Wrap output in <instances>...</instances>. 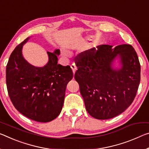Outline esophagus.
<instances>
[{
    "label": "esophagus",
    "mask_w": 149,
    "mask_h": 149,
    "mask_svg": "<svg viewBox=\"0 0 149 149\" xmlns=\"http://www.w3.org/2000/svg\"><path fill=\"white\" fill-rule=\"evenodd\" d=\"M71 68L72 69L73 73H74V74L77 70V67H76V65H75V63H72V64L71 65Z\"/></svg>",
    "instance_id": "1"
}]
</instances>
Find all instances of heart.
<instances>
[{
	"mask_svg": "<svg viewBox=\"0 0 149 149\" xmlns=\"http://www.w3.org/2000/svg\"><path fill=\"white\" fill-rule=\"evenodd\" d=\"M63 54H64V55H67V53H66V52H63Z\"/></svg>",
	"mask_w": 149,
	"mask_h": 149,
	"instance_id": "obj_1",
	"label": "heart"
}]
</instances>
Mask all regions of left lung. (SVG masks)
I'll return each instance as SVG.
<instances>
[{"instance_id":"obj_1","label":"left lung","mask_w":149,"mask_h":149,"mask_svg":"<svg viewBox=\"0 0 149 149\" xmlns=\"http://www.w3.org/2000/svg\"><path fill=\"white\" fill-rule=\"evenodd\" d=\"M119 56L122 67L112 68ZM77 70L75 79L89 115L97 119H111L121 114L133 103L141 80V65L136 52L129 44L113 48L100 45L75 57Z\"/></svg>"}]
</instances>
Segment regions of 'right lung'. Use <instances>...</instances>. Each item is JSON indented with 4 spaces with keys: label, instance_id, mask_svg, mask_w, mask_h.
<instances>
[{
    "label": "right lung",
    "instance_id": "obj_1",
    "mask_svg": "<svg viewBox=\"0 0 149 149\" xmlns=\"http://www.w3.org/2000/svg\"><path fill=\"white\" fill-rule=\"evenodd\" d=\"M28 40L18 44L9 58L7 90L13 105L23 115L33 121L49 122L62 111L66 86L74 74L70 65L58 63L59 49L47 52L49 61L44 67L30 64L22 54V46Z\"/></svg>",
    "mask_w": 149,
    "mask_h": 149
}]
</instances>
